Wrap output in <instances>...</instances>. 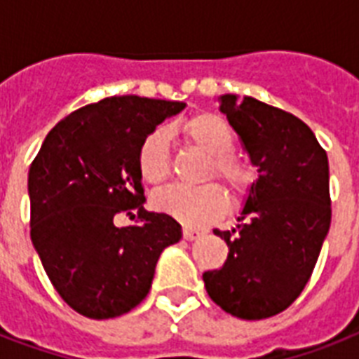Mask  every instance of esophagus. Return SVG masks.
<instances>
[{
	"instance_id": "34e87169",
	"label": "esophagus",
	"mask_w": 359,
	"mask_h": 359,
	"mask_svg": "<svg viewBox=\"0 0 359 359\" xmlns=\"http://www.w3.org/2000/svg\"><path fill=\"white\" fill-rule=\"evenodd\" d=\"M182 236H184V240L191 242V240L199 238V236H201V233L196 229H190V227H184V231H182Z\"/></svg>"
}]
</instances>
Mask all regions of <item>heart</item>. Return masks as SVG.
<instances>
[{
  "label": "heart",
  "instance_id": "b5f03b06",
  "mask_svg": "<svg viewBox=\"0 0 359 359\" xmlns=\"http://www.w3.org/2000/svg\"><path fill=\"white\" fill-rule=\"evenodd\" d=\"M180 134L191 145L210 156L208 173L216 175L229 186L231 191L242 194L250 186L251 169L238 158L229 154L235 135L229 124L216 114H197L179 124ZM137 169L149 184H160L169 175V135L163 128L152 130L141 141L137 151ZM154 207L188 225H207L219 218L227 208V196L222 186L203 184L197 188L171 184L156 191Z\"/></svg>",
  "mask_w": 359,
  "mask_h": 359
}]
</instances>
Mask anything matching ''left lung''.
I'll list each match as a JSON object with an SVG mask.
<instances>
[{"instance_id": "left-lung-1", "label": "left lung", "mask_w": 359, "mask_h": 359, "mask_svg": "<svg viewBox=\"0 0 359 359\" xmlns=\"http://www.w3.org/2000/svg\"><path fill=\"white\" fill-rule=\"evenodd\" d=\"M259 177L236 227L214 231L229 245L203 273L214 304L244 320L285 311L300 296L330 231L328 156L304 121L257 98L218 97Z\"/></svg>"}]
</instances>
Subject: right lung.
Here are the masks:
<instances>
[{
  "label": "right lung",
  "mask_w": 359,
  "mask_h": 359,
  "mask_svg": "<svg viewBox=\"0 0 359 359\" xmlns=\"http://www.w3.org/2000/svg\"><path fill=\"white\" fill-rule=\"evenodd\" d=\"M184 102L104 98L50 130L27 175L31 242L59 296L89 318L121 317L149 294L156 262L182 238L171 216L143 208L137 151ZM138 222L117 228V213Z\"/></svg>",
  "instance_id": "add662e5"
}]
</instances>
